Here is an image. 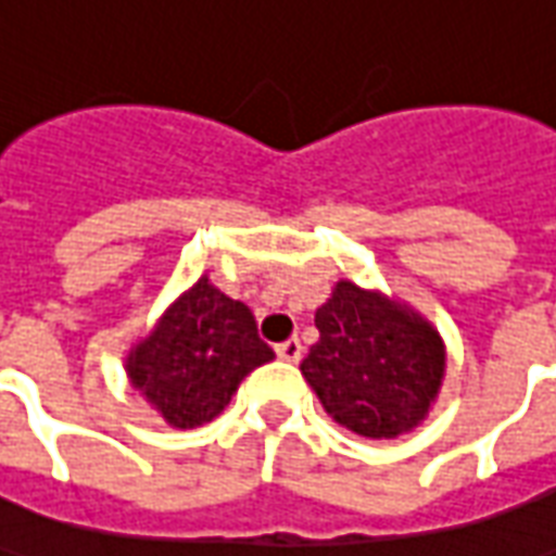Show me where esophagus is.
I'll return each mask as SVG.
<instances>
[{"mask_svg":"<svg viewBox=\"0 0 556 556\" xmlns=\"http://www.w3.org/2000/svg\"><path fill=\"white\" fill-rule=\"evenodd\" d=\"M277 356L282 362H300V356H303V344H300V339L282 341V344H277Z\"/></svg>","mask_w":556,"mask_h":556,"instance_id":"esophagus-1","label":"esophagus"}]
</instances>
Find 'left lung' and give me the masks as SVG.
<instances>
[{
  "instance_id": "left-lung-1",
  "label": "left lung",
  "mask_w": 556,
  "mask_h": 556,
  "mask_svg": "<svg viewBox=\"0 0 556 556\" xmlns=\"http://www.w3.org/2000/svg\"><path fill=\"white\" fill-rule=\"evenodd\" d=\"M320 339L300 371L332 421L365 439L413 433L445 380V341L409 303L339 279L315 312Z\"/></svg>"
}]
</instances>
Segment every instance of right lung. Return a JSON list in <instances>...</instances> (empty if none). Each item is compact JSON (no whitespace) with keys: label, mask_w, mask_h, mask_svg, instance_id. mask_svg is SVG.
Segmentation results:
<instances>
[{"label":"right lung","mask_w":556,"mask_h":556,"mask_svg":"<svg viewBox=\"0 0 556 556\" xmlns=\"http://www.w3.org/2000/svg\"><path fill=\"white\" fill-rule=\"evenodd\" d=\"M270 359L253 312L203 274L131 344L123 368L164 425L194 430L215 421L247 374Z\"/></svg>","instance_id":"add662e5"}]
</instances>
